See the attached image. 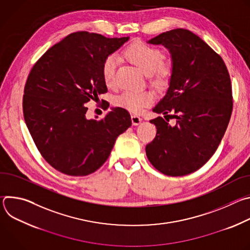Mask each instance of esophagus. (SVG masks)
Instances as JSON below:
<instances>
[{
  "instance_id": "obj_1",
  "label": "esophagus",
  "mask_w": 250,
  "mask_h": 250,
  "mask_svg": "<svg viewBox=\"0 0 250 250\" xmlns=\"http://www.w3.org/2000/svg\"><path fill=\"white\" fill-rule=\"evenodd\" d=\"M141 121H142V119L140 117L135 116V115L131 116V123L133 125H138L141 123Z\"/></svg>"
}]
</instances>
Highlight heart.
<instances>
[{
    "label": "heart",
    "instance_id": "obj_1",
    "mask_svg": "<svg viewBox=\"0 0 250 250\" xmlns=\"http://www.w3.org/2000/svg\"><path fill=\"white\" fill-rule=\"evenodd\" d=\"M125 57L136 65L146 75L149 76L150 82L155 86L166 84L172 74V64L165 61L162 51L144 42L131 44L125 52ZM119 60L116 55L105 58L103 64V78L108 87L115 85L116 73ZM152 102L149 93H138L126 90L116 98V104L133 113H139L145 106Z\"/></svg>",
    "mask_w": 250,
    "mask_h": 250
}]
</instances>
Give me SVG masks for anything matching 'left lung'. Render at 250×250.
Wrapping results in <instances>:
<instances>
[{"instance_id":"obj_1","label":"left lung","mask_w":250,"mask_h":250,"mask_svg":"<svg viewBox=\"0 0 250 250\" xmlns=\"http://www.w3.org/2000/svg\"><path fill=\"white\" fill-rule=\"evenodd\" d=\"M166 47L172 74L165 96L153 108L164 118L150 121L157 129L146 147L150 163L168 176H184L205 165L216 152L232 111L231 84L222 57L198 35L176 28L147 42Z\"/></svg>"}]
</instances>
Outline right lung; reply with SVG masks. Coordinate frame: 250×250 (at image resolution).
I'll return each mask as SVG.
<instances>
[{
	"mask_svg": "<svg viewBox=\"0 0 250 250\" xmlns=\"http://www.w3.org/2000/svg\"><path fill=\"white\" fill-rule=\"evenodd\" d=\"M128 40L74 32L33 65L23 91V118L41 154L56 170L70 176L95 172L131 125L129 113L119 106L100 121L86 117V104L108 91L104 61ZM106 102L102 100L104 109Z\"/></svg>",
	"mask_w": 250,
	"mask_h": 250,
	"instance_id": "add662e5",
	"label": "right lung"
}]
</instances>
